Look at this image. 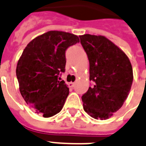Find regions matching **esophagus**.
I'll return each instance as SVG.
<instances>
[{"label": "esophagus", "instance_id": "1", "mask_svg": "<svg viewBox=\"0 0 146 146\" xmlns=\"http://www.w3.org/2000/svg\"><path fill=\"white\" fill-rule=\"evenodd\" d=\"M68 86H69V88H74V82H70V83H68Z\"/></svg>", "mask_w": 146, "mask_h": 146}]
</instances>
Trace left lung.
I'll return each mask as SVG.
<instances>
[{
  "mask_svg": "<svg viewBox=\"0 0 146 146\" xmlns=\"http://www.w3.org/2000/svg\"><path fill=\"white\" fill-rule=\"evenodd\" d=\"M89 60L94 85L81 97L84 111L94 119H107L123 104L133 84L129 58L103 36H80Z\"/></svg>",
  "mask_w": 146,
  "mask_h": 146,
  "instance_id": "1",
  "label": "left lung"
}]
</instances>
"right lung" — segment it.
Listing matches in <instances>:
<instances>
[{
	"mask_svg": "<svg viewBox=\"0 0 146 146\" xmlns=\"http://www.w3.org/2000/svg\"><path fill=\"white\" fill-rule=\"evenodd\" d=\"M79 42L75 35L49 31L33 39L17 65L21 95L36 113L51 117L62 110L69 89L61 74L65 72V51Z\"/></svg>",
	"mask_w": 146,
	"mask_h": 146,
	"instance_id": "obj_1",
	"label": "right lung"
}]
</instances>
